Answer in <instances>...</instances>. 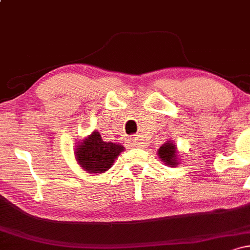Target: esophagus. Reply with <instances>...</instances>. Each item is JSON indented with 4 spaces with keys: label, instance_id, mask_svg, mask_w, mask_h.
I'll return each mask as SVG.
<instances>
[{
    "label": "esophagus",
    "instance_id": "1",
    "mask_svg": "<svg viewBox=\"0 0 250 250\" xmlns=\"http://www.w3.org/2000/svg\"><path fill=\"white\" fill-rule=\"evenodd\" d=\"M131 145H133L134 147H141V142H140L139 137H133V139H131Z\"/></svg>",
    "mask_w": 250,
    "mask_h": 250
}]
</instances>
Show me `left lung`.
I'll list each match as a JSON object with an SVG mask.
<instances>
[{
	"label": "left lung",
	"mask_w": 250,
	"mask_h": 250,
	"mask_svg": "<svg viewBox=\"0 0 250 250\" xmlns=\"http://www.w3.org/2000/svg\"><path fill=\"white\" fill-rule=\"evenodd\" d=\"M159 155L160 159L162 160L163 162H166L169 166H176V147L173 145V142H167L166 145H163L162 147L159 149Z\"/></svg>",
	"instance_id": "1"
}]
</instances>
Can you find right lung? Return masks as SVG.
I'll return each mask as SVG.
<instances>
[{"instance_id": "1", "label": "right lung", "mask_w": 250, "mask_h": 250, "mask_svg": "<svg viewBox=\"0 0 250 250\" xmlns=\"http://www.w3.org/2000/svg\"><path fill=\"white\" fill-rule=\"evenodd\" d=\"M121 145L104 142L99 131L89 135L75 149L77 162L88 173H103L111 167L113 162L123 150Z\"/></svg>"}]
</instances>
